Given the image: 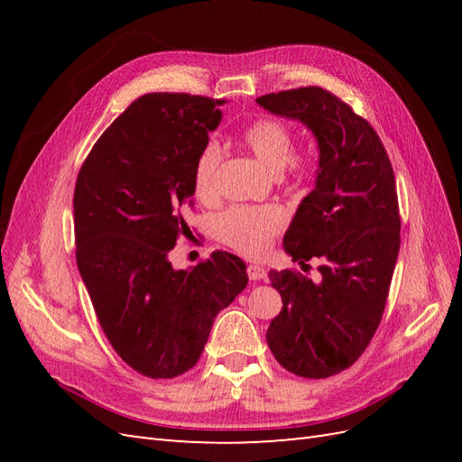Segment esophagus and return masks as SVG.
Here are the masks:
<instances>
[{"mask_svg": "<svg viewBox=\"0 0 462 462\" xmlns=\"http://www.w3.org/2000/svg\"><path fill=\"white\" fill-rule=\"evenodd\" d=\"M246 273H248L250 282H260V279L268 277V273H265V270L260 268V265H256V263H250L248 268H246Z\"/></svg>", "mask_w": 462, "mask_h": 462, "instance_id": "34e87169", "label": "esophagus"}]
</instances>
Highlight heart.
Masks as SVG:
<instances>
[{
    "mask_svg": "<svg viewBox=\"0 0 462 462\" xmlns=\"http://www.w3.org/2000/svg\"><path fill=\"white\" fill-rule=\"evenodd\" d=\"M243 146L272 173L287 171L292 177H304L312 170L309 153L292 152L295 134L289 125L277 117H260L241 133ZM219 170V148L206 144L192 170L194 194L204 202L216 197V177ZM287 223L279 206H233L216 219L217 239L246 256L258 258L270 250L275 236Z\"/></svg>",
    "mask_w": 462,
    "mask_h": 462,
    "instance_id": "1",
    "label": "heart"
}]
</instances>
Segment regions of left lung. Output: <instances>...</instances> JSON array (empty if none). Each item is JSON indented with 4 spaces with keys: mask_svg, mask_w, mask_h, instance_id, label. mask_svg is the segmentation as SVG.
Returning <instances> with one entry per match:
<instances>
[{
    "mask_svg": "<svg viewBox=\"0 0 462 462\" xmlns=\"http://www.w3.org/2000/svg\"><path fill=\"white\" fill-rule=\"evenodd\" d=\"M256 102L302 121L319 146L316 189L285 233V253L319 258V282L270 272L283 309L265 333L285 370L324 380L353 366L380 326L401 245L393 167L372 125L319 87L272 92Z\"/></svg>",
    "mask_w": 462,
    "mask_h": 462,
    "instance_id": "8db88e82",
    "label": "left lung"
}]
</instances>
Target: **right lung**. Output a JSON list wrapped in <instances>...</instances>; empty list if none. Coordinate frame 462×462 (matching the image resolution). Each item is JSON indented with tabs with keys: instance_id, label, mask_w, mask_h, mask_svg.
Listing matches in <instances>:
<instances>
[{
	"instance_id": "right-lung-1",
	"label": "right lung",
	"mask_w": 462,
	"mask_h": 462,
	"mask_svg": "<svg viewBox=\"0 0 462 462\" xmlns=\"http://www.w3.org/2000/svg\"><path fill=\"white\" fill-rule=\"evenodd\" d=\"M226 100L153 92L97 138L75 185L77 265L114 351L152 380L197 365L214 319L246 287L245 262L216 250L192 270L167 258L190 233L192 170Z\"/></svg>"
}]
</instances>
